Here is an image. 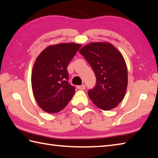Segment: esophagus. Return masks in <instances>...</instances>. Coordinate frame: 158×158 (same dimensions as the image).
Returning a JSON list of instances; mask_svg holds the SVG:
<instances>
[{"mask_svg":"<svg viewBox=\"0 0 158 158\" xmlns=\"http://www.w3.org/2000/svg\"><path fill=\"white\" fill-rule=\"evenodd\" d=\"M77 88L79 89H85V85H78L77 86Z\"/></svg>","mask_w":158,"mask_h":158,"instance_id":"esophagus-1","label":"esophagus"}]
</instances>
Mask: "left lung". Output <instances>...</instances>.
Returning <instances> with one entry per match:
<instances>
[{
	"label": "left lung",
	"instance_id": "left-lung-1",
	"mask_svg": "<svg viewBox=\"0 0 158 158\" xmlns=\"http://www.w3.org/2000/svg\"><path fill=\"white\" fill-rule=\"evenodd\" d=\"M79 53L92 66L96 77L95 87L88 91L90 99L104 110L115 108L125 96L127 85V66L122 53L107 42L89 43Z\"/></svg>",
	"mask_w": 158,
	"mask_h": 158
}]
</instances>
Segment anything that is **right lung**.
I'll list each match as a JSON object with an SVG mask.
<instances>
[{
  "label": "right lung",
  "mask_w": 158,
  "mask_h": 158,
  "mask_svg": "<svg viewBox=\"0 0 158 158\" xmlns=\"http://www.w3.org/2000/svg\"><path fill=\"white\" fill-rule=\"evenodd\" d=\"M81 47L75 43L50 45L36 58L31 76L32 89L44 111L58 113L73 98L75 88L68 82L67 66Z\"/></svg>",
  "instance_id": "1"
}]
</instances>
